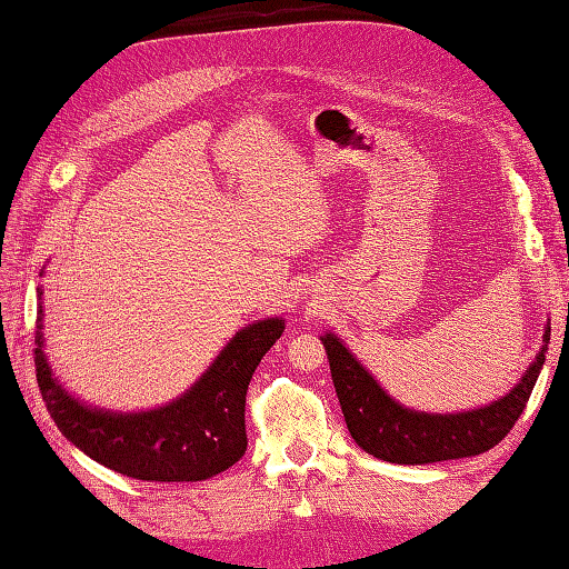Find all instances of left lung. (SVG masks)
Masks as SVG:
<instances>
[{
	"instance_id": "8db88e82",
	"label": "left lung",
	"mask_w": 569,
	"mask_h": 569,
	"mask_svg": "<svg viewBox=\"0 0 569 569\" xmlns=\"http://www.w3.org/2000/svg\"><path fill=\"white\" fill-rule=\"evenodd\" d=\"M329 356L336 396L356 445L368 455L390 463H432L461 457H477L489 451L511 432L523 415L550 343V327H545L542 349L530 363L518 386L501 400L479 410L435 415L402 408L382 390L376 378L358 363V358L336 339L321 336Z\"/></svg>"
}]
</instances>
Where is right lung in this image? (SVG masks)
<instances>
[{
    "instance_id": "add662e5",
    "label": "right lung",
    "mask_w": 569,
    "mask_h": 569,
    "mask_svg": "<svg viewBox=\"0 0 569 569\" xmlns=\"http://www.w3.org/2000/svg\"><path fill=\"white\" fill-rule=\"evenodd\" d=\"M43 292L39 289V297ZM43 309L37 317V380L46 410L71 442L124 477L203 481L246 455V396L254 368L284 331L282 319L240 329L193 388L164 408L110 412L76 400L51 373L43 353Z\"/></svg>"
}]
</instances>
